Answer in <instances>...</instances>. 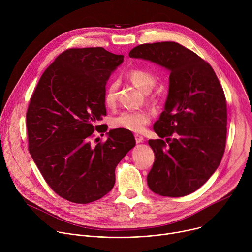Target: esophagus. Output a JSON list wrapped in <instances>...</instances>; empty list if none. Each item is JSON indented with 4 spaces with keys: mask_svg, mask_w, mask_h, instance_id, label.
<instances>
[{
    "mask_svg": "<svg viewBox=\"0 0 252 252\" xmlns=\"http://www.w3.org/2000/svg\"><path fill=\"white\" fill-rule=\"evenodd\" d=\"M134 138H135V141H136V143H140V142H142L143 141V136H141V135H139V134H135L134 135Z\"/></svg>",
    "mask_w": 252,
    "mask_h": 252,
    "instance_id": "1",
    "label": "esophagus"
}]
</instances>
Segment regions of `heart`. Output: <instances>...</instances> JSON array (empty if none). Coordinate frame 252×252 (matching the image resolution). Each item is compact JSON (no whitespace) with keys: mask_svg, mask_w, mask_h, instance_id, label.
Here are the masks:
<instances>
[{"mask_svg":"<svg viewBox=\"0 0 252 252\" xmlns=\"http://www.w3.org/2000/svg\"><path fill=\"white\" fill-rule=\"evenodd\" d=\"M128 80L143 93H150L156 85L155 77L141 69H132L127 74ZM119 83L111 82L104 92V103L107 107L113 109L118 100ZM151 122V115L147 111H126L114 118L112 125L115 128H121L131 132H141Z\"/></svg>","mask_w":252,"mask_h":252,"instance_id":"obj_1","label":"heart"}]
</instances>
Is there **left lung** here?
I'll return each instance as SVG.
<instances>
[{"mask_svg": "<svg viewBox=\"0 0 252 252\" xmlns=\"http://www.w3.org/2000/svg\"><path fill=\"white\" fill-rule=\"evenodd\" d=\"M128 56L170 70L164 111L154 125L160 139L149 140L156 159L148 186L162 196L190 194L217 170L225 151L223 89L211 65L178 43L142 44Z\"/></svg>", "mask_w": 252, "mask_h": 252, "instance_id": "8db88e82", "label": "left lung"}]
</instances>
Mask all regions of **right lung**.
<instances>
[{
    "instance_id": "right-lung-1",
    "label": "right lung",
    "mask_w": 252,
    "mask_h": 252,
    "mask_svg": "<svg viewBox=\"0 0 252 252\" xmlns=\"http://www.w3.org/2000/svg\"><path fill=\"white\" fill-rule=\"evenodd\" d=\"M124 62L101 47L73 48L44 71L28 106L29 152L49 187L75 203H90L109 193L115 170L135 146L133 134L112 129L105 141L91 139L106 115L105 84ZM97 138L94 139V141Z\"/></svg>"
}]
</instances>
